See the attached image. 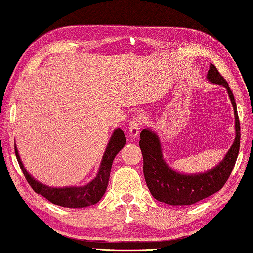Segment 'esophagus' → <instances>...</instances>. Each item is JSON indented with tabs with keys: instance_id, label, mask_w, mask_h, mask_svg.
I'll return each instance as SVG.
<instances>
[{
	"instance_id": "esophagus-1",
	"label": "esophagus",
	"mask_w": 253,
	"mask_h": 253,
	"mask_svg": "<svg viewBox=\"0 0 253 253\" xmlns=\"http://www.w3.org/2000/svg\"><path fill=\"white\" fill-rule=\"evenodd\" d=\"M143 124V117L142 116H134L133 118L129 120V134L131 137H136L138 135L139 129H141Z\"/></svg>"
}]
</instances>
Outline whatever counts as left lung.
<instances>
[{"mask_svg":"<svg viewBox=\"0 0 253 253\" xmlns=\"http://www.w3.org/2000/svg\"><path fill=\"white\" fill-rule=\"evenodd\" d=\"M207 79L211 82L223 85L230 95L235 115L236 136L234 143L223 161L214 169L206 173L184 175L174 172L164 162L158 136L151 130L143 129L139 147L143 154L144 177L152 196L159 202L169 205H192L199 200L207 198L208 196L222 189L235 166L240 150L241 130H240V120L234 95L226 80L213 64H211L208 70Z\"/></svg>","mask_w":253,"mask_h":253,"instance_id":"1","label":"left lung"}]
</instances>
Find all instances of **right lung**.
Returning <instances> with one entry per match:
<instances>
[{"instance_id":"obj_1","label":"right lung","mask_w":253,"mask_h":253,"mask_svg":"<svg viewBox=\"0 0 253 253\" xmlns=\"http://www.w3.org/2000/svg\"><path fill=\"white\" fill-rule=\"evenodd\" d=\"M125 143L126 137L124 131L122 129H116L114 135L111 136L109 144H108L105 155H103L97 178L92 180L89 184L84 187L51 188L36 181L23 168V164L18 154L17 147H14V151L20 169L22 170L28 183L30 184V187L33 188L35 192H37L38 195H42V197H45L50 203L55 204V205L69 208H79L94 205V204H97L101 199L108 187L112 161H114L115 156L117 155L118 152L125 145Z\"/></svg>"}]
</instances>
